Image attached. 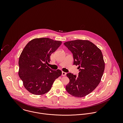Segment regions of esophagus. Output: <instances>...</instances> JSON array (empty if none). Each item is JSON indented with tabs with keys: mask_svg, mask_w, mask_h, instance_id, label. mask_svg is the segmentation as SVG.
<instances>
[{
	"mask_svg": "<svg viewBox=\"0 0 123 123\" xmlns=\"http://www.w3.org/2000/svg\"><path fill=\"white\" fill-rule=\"evenodd\" d=\"M66 75V72H63V71H62V76H65Z\"/></svg>",
	"mask_w": 123,
	"mask_h": 123,
	"instance_id": "1",
	"label": "esophagus"
}]
</instances>
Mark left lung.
I'll use <instances>...</instances> for the list:
<instances>
[{
  "label": "left lung",
  "mask_w": 123,
  "mask_h": 123,
  "mask_svg": "<svg viewBox=\"0 0 123 123\" xmlns=\"http://www.w3.org/2000/svg\"><path fill=\"white\" fill-rule=\"evenodd\" d=\"M72 53L73 64L78 66V77L68 73L70 82L67 91L78 98L84 97L92 92L99 84L105 70V62L101 50L88 40H76L64 43Z\"/></svg>",
  "instance_id": "left-lung-1"
}]
</instances>
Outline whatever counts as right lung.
Here are the masks:
<instances>
[{
	"mask_svg": "<svg viewBox=\"0 0 123 123\" xmlns=\"http://www.w3.org/2000/svg\"><path fill=\"white\" fill-rule=\"evenodd\" d=\"M61 41L49 38H35L25 46L19 57L18 75L29 92L41 95L48 92L62 71L54 70L46 65L50 56L61 45Z\"/></svg>",
	"mask_w": 123,
	"mask_h": 123,
	"instance_id": "1",
	"label": "right lung"
}]
</instances>
